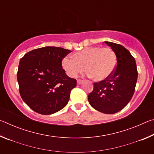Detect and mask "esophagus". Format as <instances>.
<instances>
[{
    "label": "esophagus",
    "mask_w": 154,
    "mask_h": 154,
    "mask_svg": "<svg viewBox=\"0 0 154 154\" xmlns=\"http://www.w3.org/2000/svg\"><path fill=\"white\" fill-rule=\"evenodd\" d=\"M83 82V80H82V79H78L77 81V84L78 85H80V84H82V83Z\"/></svg>",
    "instance_id": "obj_1"
}]
</instances>
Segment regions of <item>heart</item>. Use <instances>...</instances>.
<instances>
[{"mask_svg": "<svg viewBox=\"0 0 154 154\" xmlns=\"http://www.w3.org/2000/svg\"><path fill=\"white\" fill-rule=\"evenodd\" d=\"M72 58L64 57L62 60V68L69 77H76L84 67L88 76L96 82L111 76L117 64L116 54L111 48L98 46L88 47L75 52Z\"/></svg>", "mask_w": 154, "mask_h": 154, "instance_id": "heart-1", "label": "heart"}]
</instances>
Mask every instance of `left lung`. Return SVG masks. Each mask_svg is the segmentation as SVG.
<instances>
[{
  "label": "left lung",
  "mask_w": 154,
  "mask_h": 154,
  "mask_svg": "<svg viewBox=\"0 0 154 154\" xmlns=\"http://www.w3.org/2000/svg\"><path fill=\"white\" fill-rule=\"evenodd\" d=\"M116 54V70L105 80L94 83V89L88 95L90 105L106 114L121 111L134 94L138 72L135 59L127 49L119 44L105 41Z\"/></svg>",
  "instance_id": "left-lung-1"
}]
</instances>
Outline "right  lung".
Returning a JSON list of instances; mask_svg holds the SVG:
<instances>
[{
	"label": "right lung",
	"instance_id": "right-lung-1",
	"mask_svg": "<svg viewBox=\"0 0 154 154\" xmlns=\"http://www.w3.org/2000/svg\"><path fill=\"white\" fill-rule=\"evenodd\" d=\"M71 51L48 46L28 52L21 58L17 74L20 93L34 111L50 115L67 105L77 81L67 76L62 60Z\"/></svg>",
	"mask_w": 154,
	"mask_h": 154
}]
</instances>
